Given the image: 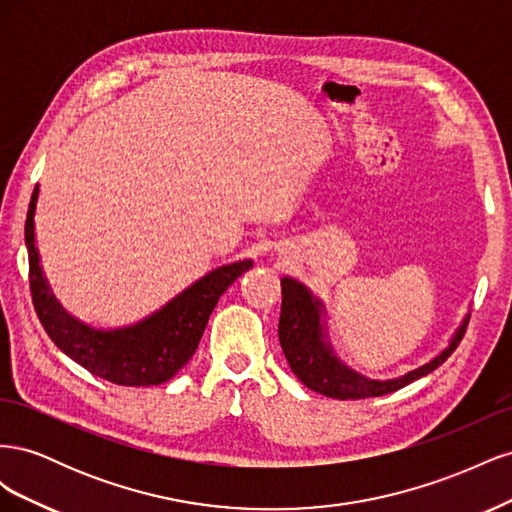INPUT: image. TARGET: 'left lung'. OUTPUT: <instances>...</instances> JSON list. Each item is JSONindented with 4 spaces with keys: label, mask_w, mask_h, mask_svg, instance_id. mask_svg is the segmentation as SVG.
Listing matches in <instances>:
<instances>
[{
    "label": "left lung",
    "mask_w": 512,
    "mask_h": 512,
    "mask_svg": "<svg viewBox=\"0 0 512 512\" xmlns=\"http://www.w3.org/2000/svg\"><path fill=\"white\" fill-rule=\"evenodd\" d=\"M468 320L470 312L461 318L448 344L438 354H433L427 363L395 378H369L337 356L329 337V314L324 301L297 277L284 275L282 314L277 331H280V344L290 369L307 389L333 399H365L404 389L414 380L425 378L433 369H438L459 346Z\"/></svg>",
    "instance_id": "8db88e82"
}]
</instances>
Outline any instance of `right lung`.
<instances>
[{
  "label": "right lung",
  "instance_id": "right-lung-1",
  "mask_svg": "<svg viewBox=\"0 0 512 512\" xmlns=\"http://www.w3.org/2000/svg\"><path fill=\"white\" fill-rule=\"evenodd\" d=\"M38 196L40 185H36L32 194L25 220L29 286H32L36 314L61 352L108 382L121 386H151L173 378L192 359L209 316L226 288L254 265L252 258L228 262L183 288L168 303L141 320L113 329L94 327L72 316L59 303L46 280L36 245Z\"/></svg>",
  "mask_w": 512,
  "mask_h": 512
}]
</instances>
